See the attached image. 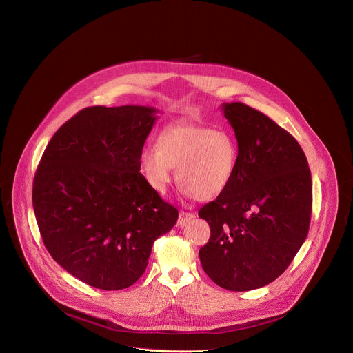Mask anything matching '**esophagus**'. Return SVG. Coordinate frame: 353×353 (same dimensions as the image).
<instances>
[{"mask_svg": "<svg viewBox=\"0 0 353 353\" xmlns=\"http://www.w3.org/2000/svg\"><path fill=\"white\" fill-rule=\"evenodd\" d=\"M192 219H195V214H194V213H190V212H180V213H179V221H177V224H179L180 227H183L185 223L191 221Z\"/></svg>", "mask_w": 353, "mask_h": 353, "instance_id": "1", "label": "esophagus"}]
</instances>
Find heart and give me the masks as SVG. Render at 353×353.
I'll return each instance as SVG.
<instances>
[{
    "label": "heart",
    "instance_id": "1",
    "mask_svg": "<svg viewBox=\"0 0 353 353\" xmlns=\"http://www.w3.org/2000/svg\"><path fill=\"white\" fill-rule=\"evenodd\" d=\"M238 155V144L228 130L179 122L159 133L157 148L147 147L141 152V169L159 194L168 191L177 169V181L187 195L213 199L230 185Z\"/></svg>",
    "mask_w": 353,
    "mask_h": 353
}]
</instances>
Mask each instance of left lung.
Masks as SVG:
<instances>
[{
  "mask_svg": "<svg viewBox=\"0 0 353 353\" xmlns=\"http://www.w3.org/2000/svg\"><path fill=\"white\" fill-rule=\"evenodd\" d=\"M221 108L238 140V165L227 190L198 213L210 227L199 259L216 285L248 292L281 276L303 246L312 180L307 157L289 132L243 103Z\"/></svg>",
  "mask_w": 353,
  "mask_h": 353,
  "instance_id": "8db88e82",
  "label": "left lung"
}]
</instances>
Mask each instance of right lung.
<instances>
[{
	"mask_svg": "<svg viewBox=\"0 0 353 353\" xmlns=\"http://www.w3.org/2000/svg\"><path fill=\"white\" fill-rule=\"evenodd\" d=\"M157 110L88 107L48 143L32 208L52 259L81 282L121 290L144 274L157 238L179 217L140 173Z\"/></svg>",
	"mask_w": 353,
	"mask_h": 353,
	"instance_id": "add662e5",
	"label": "right lung"
}]
</instances>
